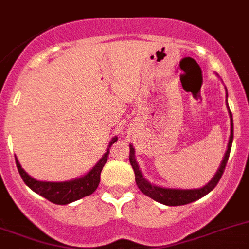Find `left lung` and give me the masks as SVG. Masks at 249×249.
<instances>
[{
	"label": "left lung",
	"mask_w": 249,
	"mask_h": 249,
	"mask_svg": "<svg viewBox=\"0 0 249 249\" xmlns=\"http://www.w3.org/2000/svg\"><path fill=\"white\" fill-rule=\"evenodd\" d=\"M226 89V88H225ZM227 89H226V106L227 110L230 114V122H231V134H230L229 139V145H227V150L225 152V156L222 159L221 164H220L219 169L216 171L215 176L213 177V179L205 184L204 187L198 188V189H176V188H163L160 187V185L151 184L145 177H143L142 172H141L139 163L136 162L135 159V150H134V146L130 143V155L129 160L130 163H131L132 169L135 172V180L136 184H138L139 189L145 195L150 196L153 200L159 201V203L163 204V205L168 206H179V205H185V204L193 203L195 200H199L200 198L205 196L206 194L211 192L213 188L217 185L219 180L221 179L222 173L225 171V167H226L227 160L230 157V152H231V146H232V140H233V119H232V113L229 108V103H227Z\"/></svg>",
	"instance_id": "8db88e82"
}]
</instances>
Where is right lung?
I'll use <instances>...</instances> for the list:
<instances>
[{"mask_svg": "<svg viewBox=\"0 0 249 249\" xmlns=\"http://www.w3.org/2000/svg\"><path fill=\"white\" fill-rule=\"evenodd\" d=\"M117 140V136H114L109 141L106 153L85 176L80 178H75V179L66 180V182H43V180H36L33 177H30L29 174L22 168L17 157H16V164H17L18 172H19L23 182L33 192L44 196V198L48 199L51 203L57 204V205H66V204L73 203V201L78 200V199L88 196V195L92 194L98 188L99 182H101V172L103 169L104 164H106L107 160H108L109 148Z\"/></svg>", "mask_w": 249, "mask_h": 249, "instance_id": "1", "label": "right lung"}]
</instances>
